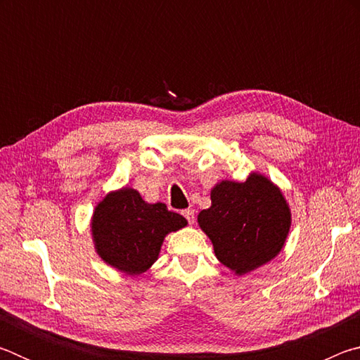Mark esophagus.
I'll return each mask as SVG.
<instances>
[{
  "instance_id": "obj_1",
  "label": "esophagus",
  "mask_w": 360,
  "mask_h": 360,
  "mask_svg": "<svg viewBox=\"0 0 360 360\" xmlns=\"http://www.w3.org/2000/svg\"><path fill=\"white\" fill-rule=\"evenodd\" d=\"M182 214H184V217L187 219L188 224H193L195 222V211L192 208L184 210V211H182Z\"/></svg>"
}]
</instances>
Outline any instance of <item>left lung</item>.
Returning a JSON list of instances; mask_svg holds the SVG:
<instances>
[{
	"mask_svg": "<svg viewBox=\"0 0 360 360\" xmlns=\"http://www.w3.org/2000/svg\"><path fill=\"white\" fill-rule=\"evenodd\" d=\"M198 224L221 264L245 275L281 251L290 210L271 181L252 173L245 182H219L211 191V208L200 212Z\"/></svg>",
	"mask_w": 360,
	"mask_h": 360,
	"instance_id": "left-lung-1",
	"label": "left lung"
}]
</instances>
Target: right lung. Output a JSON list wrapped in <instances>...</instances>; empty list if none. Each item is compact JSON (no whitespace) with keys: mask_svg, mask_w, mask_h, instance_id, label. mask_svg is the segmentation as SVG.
<instances>
[{"mask_svg":"<svg viewBox=\"0 0 360 360\" xmlns=\"http://www.w3.org/2000/svg\"><path fill=\"white\" fill-rule=\"evenodd\" d=\"M187 221L163 203H146L135 188L108 193L95 208L92 235L100 257L127 275H141L154 264L169 231Z\"/></svg>","mask_w":360,"mask_h":360,"instance_id":"obj_1","label":"right lung"}]
</instances>
